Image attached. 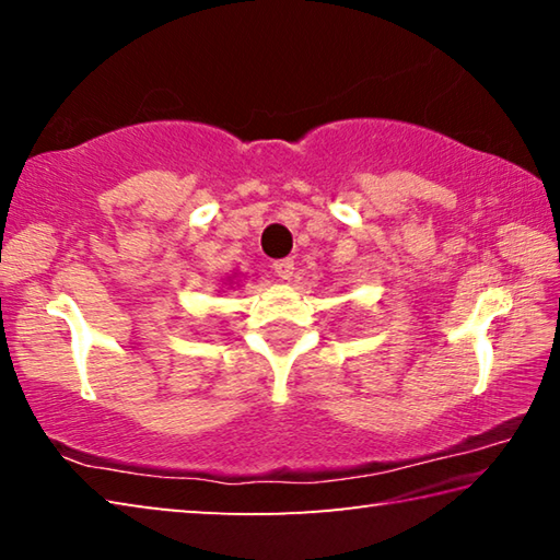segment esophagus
Here are the masks:
<instances>
[{"instance_id": "obj_1", "label": "esophagus", "mask_w": 560, "mask_h": 560, "mask_svg": "<svg viewBox=\"0 0 560 560\" xmlns=\"http://www.w3.org/2000/svg\"><path fill=\"white\" fill-rule=\"evenodd\" d=\"M273 273H277L279 279H291L293 277V259L273 261Z\"/></svg>"}]
</instances>
